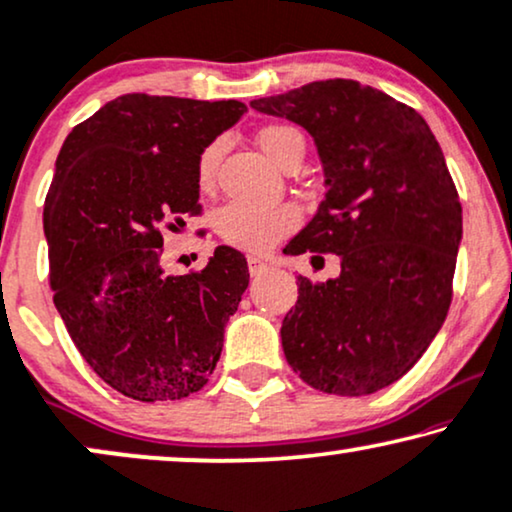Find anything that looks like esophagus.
<instances>
[{
	"instance_id": "esophagus-1",
	"label": "esophagus",
	"mask_w": 512,
	"mask_h": 512,
	"mask_svg": "<svg viewBox=\"0 0 512 512\" xmlns=\"http://www.w3.org/2000/svg\"><path fill=\"white\" fill-rule=\"evenodd\" d=\"M269 267H271V262L264 260V257H257V255H250L248 257V269H250L252 276L264 274V271H267Z\"/></svg>"
}]
</instances>
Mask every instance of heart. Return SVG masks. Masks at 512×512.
Listing matches in <instances>:
<instances>
[{
    "mask_svg": "<svg viewBox=\"0 0 512 512\" xmlns=\"http://www.w3.org/2000/svg\"><path fill=\"white\" fill-rule=\"evenodd\" d=\"M299 140V133L288 126H269L257 133V145L276 166H281L290 142ZM217 159H220V145H210L201 154L199 161V185L208 189L215 180ZM299 213L292 206H271L257 208L245 206V203H229L217 215V229L224 241L245 250H267L278 238L290 234L297 227Z\"/></svg>",
    "mask_w": 512,
    "mask_h": 512,
    "instance_id": "obj_1",
    "label": "heart"
}]
</instances>
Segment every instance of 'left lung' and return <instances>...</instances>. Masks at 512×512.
Returning a JSON list of instances; mask_svg holds the SVG:
<instances>
[{
	"mask_svg": "<svg viewBox=\"0 0 512 512\" xmlns=\"http://www.w3.org/2000/svg\"><path fill=\"white\" fill-rule=\"evenodd\" d=\"M250 107L302 126L323 166L325 199L285 250L342 257L337 278L297 276L285 358L323 393L379 391L424 356L452 302L463 222L438 140L412 107L353 79Z\"/></svg>",
	"mask_w": 512,
	"mask_h": 512,
	"instance_id": "left-lung-1",
	"label": "left lung"
}]
</instances>
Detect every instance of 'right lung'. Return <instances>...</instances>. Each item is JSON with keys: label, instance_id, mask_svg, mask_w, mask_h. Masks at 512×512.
Masks as SVG:
<instances>
[{"label": "right lung", "instance_id": "obj_1", "mask_svg": "<svg viewBox=\"0 0 512 512\" xmlns=\"http://www.w3.org/2000/svg\"><path fill=\"white\" fill-rule=\"evenodd\" d=\"M243 112L238 100L128 93L74 126L56 159L44 203L53 304L93 372L133 400L201 391L248 288L229 245L199 274L161 267L163 224L199 213L201 154Z\"/></svg>", "mask_w": 512, "mask_h": 512}]
</instances>
